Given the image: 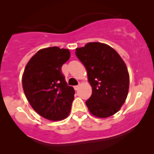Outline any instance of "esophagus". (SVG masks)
Masks as SVG:
<instances>
[{"instance_id": "esophagus-1", "label": "esophagus", "mask_w": 154, "mask_h": 154, "mask_svg": "<svg viewBox=\"0 0 154 154\" xmlns=\"http://www.w3.org/2000/svg\"><path fill=\"white\" fill-rule=\"evenodd\" d=\"M74 89H75V90H77V89H79V85H75Z\"/></svg>"}]
</instances>
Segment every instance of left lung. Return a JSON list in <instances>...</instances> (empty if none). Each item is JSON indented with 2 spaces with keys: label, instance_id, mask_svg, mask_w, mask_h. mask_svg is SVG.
Masks as SVG:
<instances>
[{
  "label": "left lung",
  "instance_id": "left-lung-1",
  "mask_svg": "<svg viewBox=\"0 0 154 154\" xmlns=\"http://www.w3.org/2000/svg\"><path fill=\"white\" fill-rule=\"evenodd\" d=\"M75 55L86 69L92 88L90 98L85 101L91 113L106 118L117 112L127 97L130 83L122 58L112 48L99 42L77 48Z\"/></svg>",
  "mask_w": 154,
  "mask_h": 154
}]
</instances>
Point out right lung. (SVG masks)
<instances>
[{"label":"right lung","instance_id":"obj_1","mask_svg":"<svg viewBox=\"0 0 154 154\" xmlns=\"http://www.w3.org/2000/svg\"><path fill=\"white\" fill-rule=\"evenodd\" d=\"M70 58L69 49L50 47L39 50L24 69L22 85L31 107L50 120L68 116L75 90L65 82L62 66Z\"/></svg>","mask_w":154,"mask_h":154}]
</instances>
